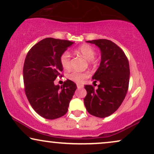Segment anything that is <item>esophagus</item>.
<instances>
[{
  "label": "esophagus",
  "instance_id": "34e87169",
  "mask_svg": "<svg viewBox=\"0 0 154 154\" xmlns=\"http://www.w3.org/2000/svg\"><path fill=\"white\" fill-rule=\"evenodd\" d=\"M77 88H78V89H80V88H83L84 85H81V84H77Z\"/></svg>",
  "mask_w": 154,
  "mask_h": 154
}]
</instances>
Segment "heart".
Masks as SVG:
<instances>
[{
    "mask_svg": "<svg viewBox=\"0 0 154 154\" xmlns=\"http://www.w3.org/2000/svg\"><path fill=\"white\" fill-rule=\"evenodd\" d=\"M76 52L77 53L82 54L84 57H85L90 63L94 62V58L95 57V50L92 47L87 44H83L76 49ZM71 55L68 51L64 52L61 54L60 58V64L64 69H68L70 68L71 66ZM89 77V73L87 72H78L73 71L68 75V78L75 82H82L84 79Z\"/></svg>",
    "mask_w": 154,
    "mask_h": 154,
    "instance_id": "b5f03b06",
    "label": "heart"
}]
</instances>
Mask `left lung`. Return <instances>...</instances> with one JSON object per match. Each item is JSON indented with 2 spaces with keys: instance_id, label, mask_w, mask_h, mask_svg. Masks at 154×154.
I'll list each match as a JSON object with an SVG mask.
<instances>
[{
  "instance_id": "8db88e82",
  "label": "left lung",
  "mask_w": 154,
  "mask_h": 154,
  "mask_svg": "<svg viewBox=\"0 0 154 154\" xmlns=\"http://www.w3.org/2000/svg\"><path fill=\"white\" fill-rule=\"evenodd\" d=\"M87 42L100 49V65L92 77L95 82L100 83L97 89L85 85L84 102L89 114L104 118L115 112L125 98L129 82V61L123 50L111 40L99 39Z\"/></svg>"
}]
</instances>
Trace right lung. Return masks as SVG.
<instances>
[{
    "label": "right lung",
    "mask_w": 154,
    "mask_h": 154,
    "mask_svg": "<svg viewBox=\"0 0 154 154\" xmlns=\"http://www.w3.org/2000/svg\"><path fill=\"white\" fill-rule=\"evenodd\" d=\"M74 43L66 40L45 38L27 54L23 66V81L27 98L33 109L47 119H55L67 112L69 102L77 89L67 79L63 86L54 81L61 77V54Z\"/></svg>",
    "instance_id": "obj_1"
}]
</instances>
